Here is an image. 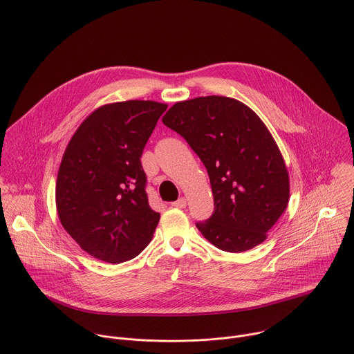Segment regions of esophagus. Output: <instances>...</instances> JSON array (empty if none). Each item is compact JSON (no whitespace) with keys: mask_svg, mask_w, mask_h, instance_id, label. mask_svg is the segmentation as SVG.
<instances>
[{"mask_svg":"<svg viewBox=\"0 0 354 354\" xmlns=\"http://www.w3.org/2000/svg\"><path fill=\"white\" fill-rule=\"evenodd\" d=\"M172 207H175V208H185L186 207V198L185 197L178 198L176 201L172 203Z\"/></svg>","mask_w":354,"mask_h":354,"instance_id":"34e87169","label":"esophagus"}]
</instances>
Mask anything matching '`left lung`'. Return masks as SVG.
<instances>
[{
    "instance_id": "1",
    "label": "left lung",
    "mask_w": 354,
    "mask_h": 354,
    "mask_svg": "<svg viewBox=\"0 0 354 354\" xmlns=\"http://www.w3.org/2000/svg\"><path fill=\"white\" fill-rule=\"evenodd\" d=\"M162 122L207 168L215 207L196 223L203 236L227 253L261 245L290 194L285 160L261 118L239 100L207 95L175 102Z\"/></svg>"
}]
</instances>
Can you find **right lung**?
Segmentation results:
<instances>
[{"mask_svg":"<svg viewBox=\"0 0 354 354\" xmlns=\"http://www.w3.org/2000/svg\"><path fill=\"white\" fill-rule=\"evenodd\" d=\"M167 106L151 100L101 105L65 149L55 186L58 218L97 260H132L153 239L160 212L149 204L140 157Z\"/></svg>","mask_w":354,"mask_h":354,"instance_id":"obj_1","label":"right lung"}]
</instances>
